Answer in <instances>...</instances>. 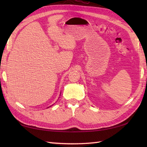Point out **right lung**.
Wrapping results in <instances>:
<instances>
[{"mask_svg":"<svg viewBox=\"0 0 147 147\" xmlns=\"http://www.w3.org/2000/svg\"><path fill=\"white\" fill-rule=\"evenodd\" d=\"M50 107H51V106H50ZM49 107H48V108H49Z\"/></svg>","mask_w":147,"mask_h":147,"instance_id":"1","label":"right lung"}]
</instances>
